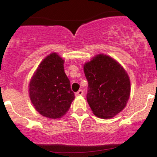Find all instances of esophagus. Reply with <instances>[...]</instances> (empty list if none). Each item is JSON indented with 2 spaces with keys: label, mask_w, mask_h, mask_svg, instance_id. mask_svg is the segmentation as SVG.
<instances>
[{
  "label": "esophagus",
  "mask_w": 157,
  "mask_h": 157,
  "mask_svg": "<svg viewBox=\"0 0 157 157\" xmlns=\"http://www.w3.org/2000/svg\"><path fill=\"white\" fill-rule=\"evenodd\" d=\"M83 91H82V90H79L78 91H77V92L75 94V95H76V96H82V95H83Z\"/></svg>",
  "instance_id": "obj_1"
}]
</instances>
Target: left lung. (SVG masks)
<instances>
[{
  "mask_svg": "<svg viewBox=\"0 0 157 157\" xmlns=\"http://www.w3.org/2000/svg\"><path fill=\"white\" fill-rule=\"evenodd\" d=\"M88 80L86 98L94 114L102 119L116 116L127 104L129 77L121 65L108 55H97L84 65Z\"/></svg>",
  "mask_w": 157,
  "mask_h": 157,
  "instance_id": "obj_1",
  "label": "left lung"
}]
</instances>
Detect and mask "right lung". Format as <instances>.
Segmentation results:
<instances>
[{
	"label": "right lung",
	"mask_w": 157,
	"mask_h": 157,
	"mask_svg": "<svg viewBox=\"0 0 157 157\" xmlns=\"http://www.w3.org/2000/svg\"><path fill=\"white\" fill-rule=\"evenodd\" d=\"M63 63L57 53L50 54L39 65L29 82L32 103L46 117L60 118L75 99Z\"/></svg>",
	"instance_id": "obj_1"
}]
</instances>
